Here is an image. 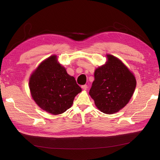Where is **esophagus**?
I'll list each match as a JSON object with an SVG mask.
<instances>
[{
	"instance_id": "34e87169",
	"label": "esophagus",
	"mask_w": 160,
	"mask_h": 160,
	"mask_svg": "<svg viewBox=\"0 0 160 160\" xmlns=\"http://www.w3.org/2000/svg\"><path fill=\"white\" fill-rule=\"evenodd\" d=\"M81 88H82V89H83V90H87V89H88V85H82L81 86Z\"/></svg>"
}]
</instances>
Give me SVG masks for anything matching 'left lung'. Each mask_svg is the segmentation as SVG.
Returning <instances> with one entry per match:
<instances>
[{
  "mask_svg": "<svg viewBox=\"0 0 160 160\" xmlns=\"http://www.w3.org/2000/svg\"><path fill=\"white\" fill-rule=\"evenodd\" d=\"M106 56L105 64L95 71V80L89 93L101 112L113 114L129 103L136 87V79L118 58L109 54Z\"/></svg>",
  "mask_w": 160,
  "mask_h": 160,
  "instance_id": "left-lung-1",
  "label": "left lung"
}]
</instances>
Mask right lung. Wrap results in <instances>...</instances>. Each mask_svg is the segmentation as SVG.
<instances>
[{"mask_svg":"<svg viewBox=\"0 0 160 160\" xmlns=\"http://www.w3.org/2000/svg\"><path fill=\"white\" fill-rule=\"evenodd\" d=\"M28 84L38 107L52 115L61 114L69 109L75 97L82 91L55 55L41 62L31 74Z\"/></svg>","mask_w":160,"mask_h":160,"instance_id":"right-lung-1","label":"right lung"}]
</instances>
